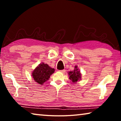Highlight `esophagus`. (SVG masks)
Returning <instances> with one entry per match:
<instances>
[{"instance_id":"esophagus-1","label":"esophagus","mask_w":121,"mask_h":121,"mask_svg":"<svg viewBox=\"0 0 121 121\" xmlns=\"http://www.w3.org/2000/svg\"><path fill=\"white\" fill-rule=\"evenodd\" d=\"M60 71V72H61V73H65V69H63V70H59Z\"/></svg>"}]
</instances>
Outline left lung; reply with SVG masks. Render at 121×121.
Instances as JSON below:
<instances>
[{
  "instance_id": "8db88e82",
  "label": "left lung",
  "mask_w": 121,
  "mask_h": 121,
  "mask_svg": "<svg viewBox=\"0 0 121 121\" xmlns=\"http://www.w3.org/2000/svg\"><path fill=\"white\" fill-rule=\"evenodd\" d=\"M75 69L73 71H71L68 73L69 75V79L73 82H76L81 78L80 71L77 69V67L75 66Z\"/></svg>"
}]
</instances>
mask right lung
<instances>
[{"label": "right lung", "instance_id": "1", "mask_svg": "<svg viewBox=\"0 0 121 121\" xmlns=\"http://www.w3.org/2000/svg\"><path fill=\"white\" fill-rule=\"evenodd\" d=\"M54 72V69L51 68L48 65L40 63L32 72L34 80L39 84H43L48 80L51 75Z\"/></svg>", "mask_w": 121, "mask_h": 121}]
</instances>
